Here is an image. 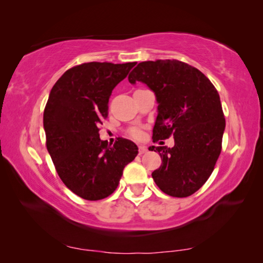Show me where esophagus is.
Here are the masks:
<instances>
[{
	"mask_svg": "<svg viewBox=\"0 0 263 263\" xmlns=\"http://www.w3.org/2000/svg\"><path fill=\"white\" fill-rule=\"evenodd\" d=\"M147 152V147L146 146H139V154H144Z\"/></svg>",
	"mask_w": 263,
	"mask_h": 263,
	"instance_id": "esophagus-1",
	"label": "esophagus"
}]
</instances>
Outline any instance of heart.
Here are the masks:
<instances>
[{"label":"heart","mask_w":263,"mask_h":263,"mask_svg":"<svg viewBox=\"0 0 263 263\" xmlns=\"http://www.w3.org/2000/svg\"><path fill=\"white\" fill-rule=\"evenodd\" d=\"M132 133H133V136H136V137H137V136H139V131H137V130H136V131H133Z\"/></svg>","instance_id":"b5f03b06"}]
</instances>
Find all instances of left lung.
<instances>
[{"mask_svg": "<svg viewBox=\"0 0 263 263\" xmlns=\"http://www.w3.org/2000/svg\"><path fill=\"white\" fill-rule=\"evenodd\" d=\"M128 81L145 83L157 99L153 141L174 137V147H149L162 160L154 182L164 194L188 197L208 181L220 154L225 118L219 94L201 70L179 60L140 62Z\"/></svg>", "mask_w": 263, "mask_h": 263, "instance_id": "left-lung-1", "label": "left lung"}]
</instances>
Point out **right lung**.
<instances>
[{"instance_id":"1","label":"right lung","mask_w":263,"mask_h":263,"mask_svg":"<svg viewBox=\"0 0 263 263\" xmlns=\"http://www.w3.org/2000/svg\"><path fill=\"white\" fill-rule=\"evenodd\" d=\"M136 62H87L58 80L44 110L46 147L58 175L75 195L88 201L108 197L123 171L135 160V142L118 138L114 146L100 139L114 88Z\"/></svg>"}]
</instances>
